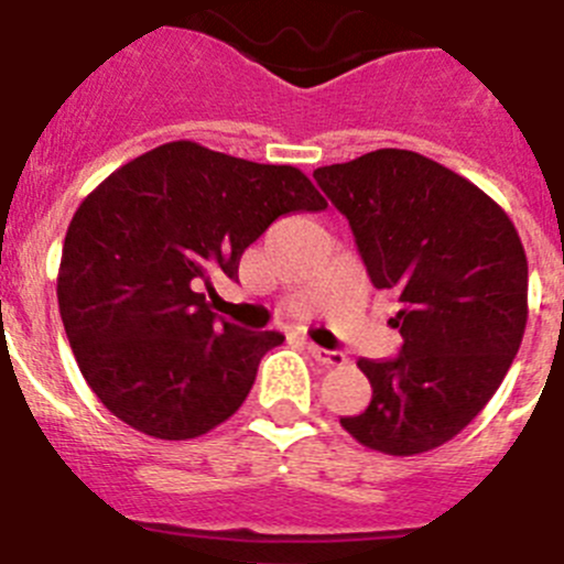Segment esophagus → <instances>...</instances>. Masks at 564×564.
<instances>
[{
	"label": "esophagus",
	"instance_id": "esophagus-1",
	"mask_svg": "<svg viewBox=\"0 0 564 564\" xmlns=\"http://www.w3.org/2000/svg\"><path fill=\"white\" fill-rule=\"evenodd\" d=\"M307 348H310V354L318 359L321 366H329V368L346 366V354L343 351H329V348H321V346H315V343H310Z\"/></svg>",
	"mask_w": 564,
	"mask_h": 564
}]
</instances>
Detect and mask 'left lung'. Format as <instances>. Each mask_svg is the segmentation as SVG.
I'll return each mask as SVG.
<instances>
[{"mask_svg":"<svg viewBox=\"0 0 564 564\" xmlns=\"http://www.w3.org/2000/svg\"><path fill=\"white\" fill-rule=\"evenodd\" d=\"M348 218L373 288L395 291L399 357L359 359L371 404L340 426L412 457L457 437L507 377L529 318L518 229L485 191L406 149L313 171Z\"/></svg>","mask_w":564,"mask_h":564,"instance_id":"1","label":"left lung"}]
</instances>
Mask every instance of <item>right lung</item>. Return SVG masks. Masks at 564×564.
Returning <instances> with one entry per match:
<instances>
[{"instance_id": "obj_1", "label": "right lung", "mask_w": 564, "mask_h": 564, "mask_svg": "<svg viewBox=\"0 0 564 564\" xmlns=\"http://www.w3.org/2000/svg\"><path fill=\"white\" fill-rule=\"evenodd\" d=\"M326 198L293 165L174 141L112 171L68 224L57 304L101 404L160 440L207 434L238 412L285 337L218 318L202 285L288 213Z\"/></svg>"}]
</instances>
